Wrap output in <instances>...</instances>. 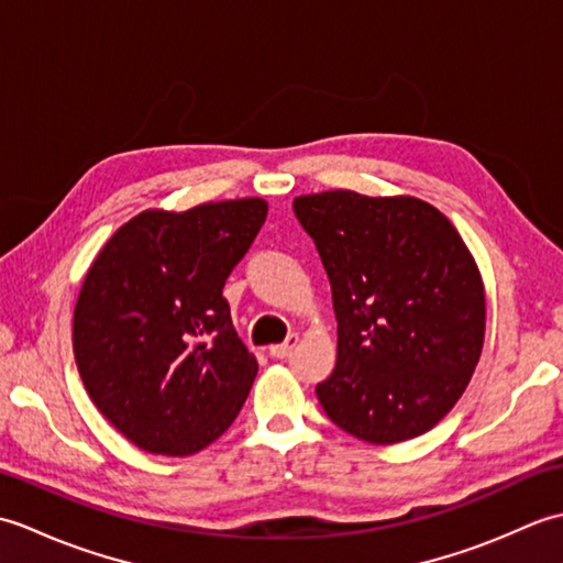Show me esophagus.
<instances>
[{
    "label": "esophagus",
    "instance_id": "34e87169",
    "mask_svg": "<svg viewBox=\"0 0 563 563\" xmlns=\"http://www.w3.org/2000/svg\"><path fill=\"white\" fill-rule=\"evenodd\" d=\"M297 343H300V336H297V333H290L288 341H285V343L271 345V349H268V355H271V357H278V361H283V357H288V355L295 351V345H297Z\"/></svg>",
    "mask_w": 563,
    "mask_h": 563
}]
</instances>
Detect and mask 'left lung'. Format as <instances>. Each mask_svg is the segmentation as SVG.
I'll use <instances>...</instances> for the list:
<instances>
[{"label":"left lung","instance_id":"8db88e82","mask_svg":"<svg viewBox=\"0 0 563 563\" xmlns=\"http://www.w3.org/2000/svg\"><path fill=\"white\" fill-rule=\"evenodd\" d=\"M292 210L314 239L339 321L317 399L373 445L423 435L470 385L484 349L479 266L452 222L411 196L324 190Z\"/></svg>","mask_w":563,"mask_h":563}]
</instances>
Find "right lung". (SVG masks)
<instances>
[{
	"label": "right lung",
	"instance_id": "add662e5",
	"mask_svg": "<svg viewBox=\"0 0 563 563\" xmlns=\"http://www.w3.org/2000/svg\"><path fill=\"white\" fill-rule=\"evenodd\" d=\"M266 214L263 198L142 210L84 275L71 321L79 377L140 450L196 454L242 411L258 363L222 288Z\"/></svg>",
	"mask_w": 563,
	"mask_h": 563
}]
</instances>
